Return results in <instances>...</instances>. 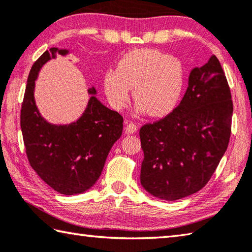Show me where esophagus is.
I'll return each instance as SVG.
<instances>
[{
    "label": "esophagus",
    "instance_id": "1",
    "mask_svg": "<svg viewBox=\"0 0 252 252\" xmlns=\"http://www.w3.org/2000/svg\"><path fill=\"white\" fill-rule=\"evenodd\" d=\"M125 131L127 132V134H134V132L137 131V125L134 124V123H127L126 122Z\"/></svg>",
    "mask_w": 252,
    "mask_h": 252
}]
</instances>
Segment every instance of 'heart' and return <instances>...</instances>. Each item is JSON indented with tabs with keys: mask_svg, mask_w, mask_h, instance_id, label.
Listing matches in <instances>:
<instances>
[{
	"mask_svg": "<svg viewBox=\"0 0 252 252\" xmlns=\"http://www.w3.org/2000/svg\"><path fill=\"white\" fill-rule=\"evenodd\" d=\"M183 85L182 61L151 48L126 52L116 69L107 70L103 77L104 93L114 110L127 105L132 89L136 113L155 117L168 115L177 107Z\"/></svg>",
	"mask_w": 252,
	"mask_h": 252,
	"instance_id": "obj_1",
	"label": "heart"
}]
</instances>
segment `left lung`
<instances>
[{"label":"left lung","mask_w":252,"mask_h":252,"mask_svg":"<svg viewBox=\"0 0 252 252\" xmlns=\"http://www.w3.org/2000/svg\"><path fill=\"white\" fill-rule=\"evenodd\" d=\"M231 116L228 83L212 56L203 67L191 70L187 91L173 112L140 128L142 188L164 201L200 191L228 147Z\"/></svg>","instance_id":"obj_1"}]
</instances>
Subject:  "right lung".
Instances as JSON below:
<instances>
[{
	"instance_id": "obj_1",
	"label": "right lung",
	"mask_w": 252,
	"mask_h": 252,
	"mask_svg": "<svg viewBox=\"0 0 252 252\" xmlns=\"http://www.w3.org/2000/svg\"><path fill=\"white\" fill-rule=\"evenodd\" d=\"M69 49L50 48L32 64L22 104L21 128L32 168L58 193L75 195L89 191L101 175L113 145L123 132V117L96 97L94 87L82 115L70 124H51L35 101V81L42 65Z\"/></svg>"
}]
</instances>
